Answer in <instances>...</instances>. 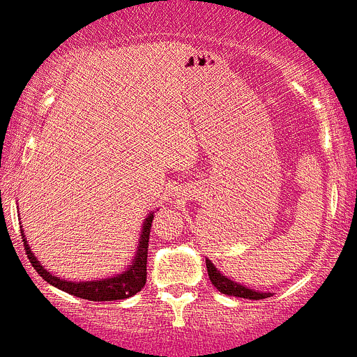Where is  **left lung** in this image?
<instances>
[{
	"label": "left lung",
	"instance_id": "1",
	"mask_svg": "<svg viewBox=\"0 0 357 357\" xmlns=\"http://www.w3.org/2000/svg\"><path fill=\"white\" fill-rule=\"evenodd\" d=\"M206 265H207V274H209L211 282H213L214 288H216L220 293H223V295L241 296V298H249V300H261L271 295V293H263V291H258V289H251L248 288V286H242L238 284V282L231 281V279H228L227 275H223L220 271H218L211 259L206 258Z\"/></svg>",
	"mask_w": 357,
	"mask_h": 357
}]
</instances>
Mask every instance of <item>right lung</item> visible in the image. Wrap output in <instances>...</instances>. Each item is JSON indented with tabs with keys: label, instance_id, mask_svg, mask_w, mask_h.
<instances>
[{
	"label": "right lung",
	"instance_id": "right-lung-1",
	"mask_svg": "<svg viewBox=\"0 0 357 357\" xmlns=\"http://www.w3.org/2000/svg\"><path fill=\"white\" fill-rule=\"evenodd\" d=\"M153 214L155 213H150L144 218L139 242H137L136 248V255H134L130 265H127L126 271L120 272V274L116 275H112V278L92 279V281H68V279H61L57 278V275L52 274V272H48L47 268L38 261L34 252L31 251L26 235H24V230H20V234H22L24 248H26L27 258H29L31 265L36 268L38 274H40L48 284L55 286L57 289L69 293V295L89 300V302H115V300H123L136 295V293L141 291V288L146 284L148 241H150V228L151 221H153Z\"/></svg>",
	"mask_w": 357,
	"mask_h": 357
}]
</instances>
